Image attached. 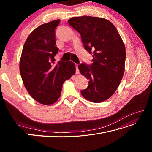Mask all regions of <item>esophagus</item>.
<instances>
[{"label":"esophagus","mask_w":152,"mask_h":152,"mask_svg":"<svg viewBox=\"0 0 152 152\" xmlns=\"http://www.w3.org/2000/svg\"><path fill=\"white\" fill-rule=\"evenodd\" d=\"M79 73L80 72H79V68H78V65H76V73L77 74H79Z\"/></svg>","instance_id":"1"}]
</instances>
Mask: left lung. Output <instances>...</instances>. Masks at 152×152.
Here are the masks:
<instances>
[{
  "instance_id": "obj_1",
  "label": "left lung",
  "mask_w": 152,
  "mask_h": 152,
  "mask_svg": "<svg viewBox=\"0 0 152 152\" xmlns=\"http://www.w3.org/2000/svg\"><path fill=\"white\" fill-rule=\"evenodd\" d=\"M68 24L81 35L85 49L93 52L91 66H79L89 86L81 91L83 97L93 103H101L115 93L125 70L126 48L120 34L111 22L99 17H73Z\"/></svg>"
}]
</instances>
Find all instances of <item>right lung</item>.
<instances>
[{
    "mask_svg": "<svg viewBox=\"0 0 152 152\" xmlns=\"http://www.w3.org/2000/svg\"><path fill=\"white\" fill-rule=\"evenodd\" d=\"M60 20L39 26L26 39L22 50L20 71L26 89L37 102L45 105L54 103L60 97L62 86L75 73L74 63L58 62L55 28Z\"/></svg>",
    "mask_w": 152,
    "mask_h": 152,
    "instance_id": "add662e5",
    "label": "right lung"
}]
</instances>
